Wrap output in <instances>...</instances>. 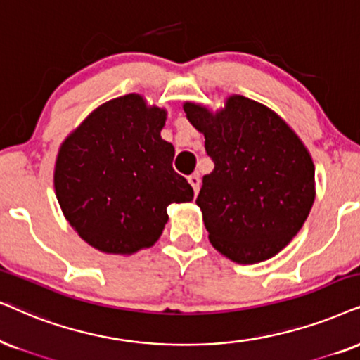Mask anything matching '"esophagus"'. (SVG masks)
I'll list each match as a JSON object with an SVG mask.
<instances>
[{
  "label": "esophagus",
  "instance_id": "obj_1",
  "mask_svg": "<svg viewBox=\"0 0 360 360\" xmlns=\"http://www.w3.org/2000/svg\"><path fill=\"white\" fill-rule=\"evenodd\" d=\"M188 181H189V184L193 186L194 194H198L199 193V186H201V179H199V174H191L188 177Z\"/></svg>",
  "mask_w": 360,
  "mask_h": 360
}]
</instances>
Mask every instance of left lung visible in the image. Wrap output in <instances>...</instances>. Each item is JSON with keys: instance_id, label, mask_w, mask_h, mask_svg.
<instances>
[{"instance_id": "8db88e82", "label": "left lung", "mask_w": 360, "mask_h": 360, "mask_svg": "<svg viewBox=\"0 0 360 360\" xmlns=\"http://www.w3.org/2000/svg\"><path fill=\"white\" fill-rule=\"evenodd\" d=\"M183 108L214 162L195 199L211 244L238 264L276 256L316 198L307 148L272 109L239 94L216 112L189 101Z\"/></svg>"}]
</instances>
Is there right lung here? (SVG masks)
Listing matches in <instances>:
<instances>
[{
  "mask_svg": "<svg viewBox=\"0 0 360 360\" xmlns=\"http://www.w3.org/2000/svg\"><path fill=\"white\" fill-rule=\"evenodd\" d=\"M165 122L166 109L126 94L94 109L59 148L58 202L98 251L129 256L151 248L167 206L193 201L191 184L172 169L174 146L161 138Z\"/></svg>",
  "mask_w": 360,
  "mask_h": 360,
  "instance_id": "right-lung-1",
  "label": "right lung"
}]
</instances>
